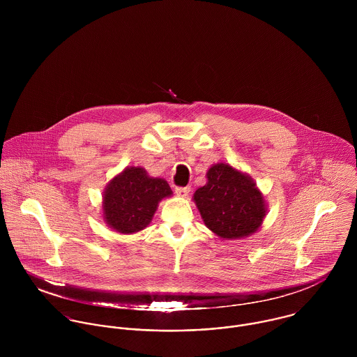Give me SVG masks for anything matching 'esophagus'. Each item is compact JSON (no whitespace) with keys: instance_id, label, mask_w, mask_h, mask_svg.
Instances as JSON below:
<instances>
[{"instance_id":"obj_1","label":"esophagus","mask_w":357,"mask_h":357,"mask_svg":"<svg viewBox=\"0 0 357 357\" xmlns=\"http://www.w3.org/2000/svg\"><path fill=\"white\" fill-rule=\"evenodd\" d=\"M190 190H191L190 187H176V188H174L176 194H177L178 197H183V198L190 194Z\"/></svg>"}]
</instances>
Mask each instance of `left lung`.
<instances>
[{"mask_svg": "<svg viewBox=\"0 0 357 357\" xmlns=\"http://www.w3.org/2000/svg\"><path fill=\"white\" fill-rule=\"evenodd\" d=\"M194 201L204 224L221 238L252 235L265 215V204L252 178L225 163L207 172V183L198 188Z\"/></svg>", "mask_w": 357, "mask_h": 357, "instance_id": "8db88e82", "label": "left lung"}]
</instances>
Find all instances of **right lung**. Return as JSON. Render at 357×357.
I'll return each mask as SVG.
<instances>
[{
	"mask_svg": "<svg viewBox=\"0 0 357 357\" xmlns=\"http://www.w3.org/2000/svg\"><path fill=\"white\" fill-rule=\"evenodd\" d=\"M169 195L172 190L165 180L149 177L142 167H128L104 192L105 221L116 232H139L150 224L156 206Z\"/></svg>",
	"mask_w": 357,
	"mask_h": 357,
	"instance_id": "add662e5",
	"label": "right lung"
}]
</instances>
